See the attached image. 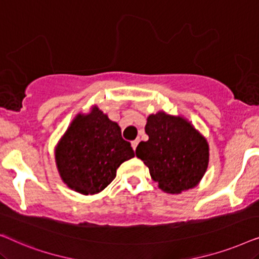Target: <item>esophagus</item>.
Masks as SVG:
<instances>
[{
  "instance_id": "obj_1",
  "label": "esophagus",
  "mask_w": 259,
  "mask_h": 259,
  "mask_svg": "<svg viewBox=\"0 0 259 259\" xmlns=\"http://www.w3.org/2000/svg\"><path fill=\"white\" fill-rule=\"evenodd\" d=\"M138 144H139V140H133L132 143H131V145H132V148L134 151H136V148H137V146H138Z\"/></svg>"
}]
</instances>
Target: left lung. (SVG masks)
<instances>
[{
	"instance_id": "obj_1",
	"label": "left lung",
	"mask_w": 259,
	"mask_h": 259,
	"mask_svg": "<svg viewBox=\"0 0 259 259\" xmlns=\"http://www.w3.org/2000/svg\"><path fill=\"white\" fill-rule=\"evenodd\" d=\"M145 132L148 140L139 143L136 154L162 191L180 193L199 183L207 168L208 145L190 122L159 112L148 116Z\"/></svg>"
}]
</instances>
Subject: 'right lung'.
Returning a JSON list of instances; mask_svg holds the SVG:
<instances>
[{
  "label": "right lung",
  "mask_w": 259,
  "mask_h": 259,
  "mask_svg": "<svg viewBox=\"0 0 259 259\" xmlns=\"http://www.w3.org/2000/svg\"><path fill=\"white\" fill-rule=\"evenodd\" d=\"M55 153L63 182L83 194L104 190L115 178L119 166L134 157L118 123L97 107L86 116H76Z\"/></svg>",
  "instance_id": "1"
}]
</instances>
